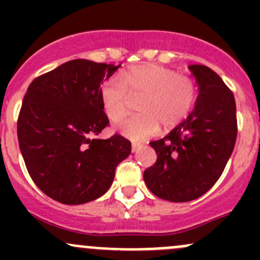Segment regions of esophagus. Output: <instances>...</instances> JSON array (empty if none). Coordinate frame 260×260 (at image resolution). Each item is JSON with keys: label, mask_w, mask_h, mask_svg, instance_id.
Masks as SVG:
<instances>
[{"label": "esophagus", "mask_w": 260, "mask_h": 260, "mask_svg": "<svg viewBox=\"0 0 260 260\" xmlns=\"http://www.w3.org/2000/svg\"><path fill=\"white\" fill-rule=\"evenodd\" d=\"M140 148H141L140 143H132V152H133V153H135V152H137V151H140Z\"/></svg>", "instance_id": "esophagus-1"}]
</instances>
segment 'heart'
<instances>
[{
  "instance_id": "b5f03b06",
  "label": "heart",
  "mask_w": 260,
  "mask_h": 260,
  "mask_svg": "<svg viewBox=\"0 0 260 260\" xmlns=\"http://www.w3.org/2000/svg\"><path fill=\"white\" fill-rule=\"evenodd\" d=\"M106 80L101 88L103 111L112 122L124 117L131 99L138 102L140 114L120 120L117 129L133 141H143L164 128L176 127L192 109L196 86L192 79L157 64H142Z\"/></svg>"
}]
</instances>
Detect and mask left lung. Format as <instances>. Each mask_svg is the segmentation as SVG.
<instances>
[{"label": "left lung", "instance_id": "obj_1", "mask_svg": "<svg viewBox=\"0 0 260 260\" xmlns=\"http://www.w3.org/2000/svg\"><path fill=\"white\" fill-rule=\"evenodd\" d=\"M199 94L185 120L158 141L149 142L157 161L143 174L153 195L172 203L195 200L221 176L237 141L234 94L205 65H188Z\"/></svg>", "mask_w": 260, "mask_h": 260}]
</instances>
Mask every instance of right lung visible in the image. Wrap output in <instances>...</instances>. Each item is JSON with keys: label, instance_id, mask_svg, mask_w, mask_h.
<instances>
[{"label": "right lung", "instance_id": "obj_1", "mask_svg": "<svg viewBox=\"0 0 260 260\" xmlns=\"http://www.w3.org/2000/svg\"><path fill=\"white\" fill-rule=\"evenodd\" d=\"M119 67L70 60L27 88L17 120L18 145L31 179L52 200L80 205L101 198L129 156L131 142L122 136L94 138L109 124L101 85Z\"/></svg>", "mask_w": 260, "mask_h": 260}]
</instances>
